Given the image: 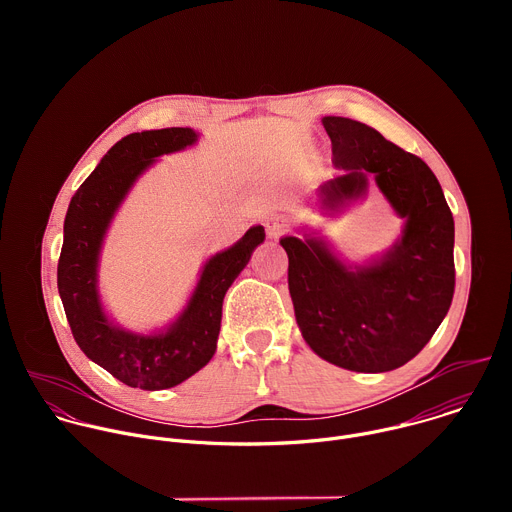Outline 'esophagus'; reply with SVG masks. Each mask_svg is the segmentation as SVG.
<instances>
[{
	"mask_svg": "<svg viewBox=\"0 0 512 512\" xmlns=\"http://www.w3.org/2000/svg\"><path fill=\"white\" fill-rule=\"evenodd\" d=\"M287 221L283 216H271V218H267V223H265V229H267V235L269 237H273V239H277L279 235H283L285 231H287Z\"/></svg>",
	"mask_w": 512,
	"mask_h": 512,
	"instance_id": "obj_1",
	"label": "esophagus"
}]
</instances>
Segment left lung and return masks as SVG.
<instances>
[{
    "label": "left lung",
    "mask_w": 512,
    "mask_h": 512,
    "mask_svg": "<svg viewBox=\"0 0 512 512\" xmlns=\"http://www.w3.org/2000/svg\"><path fill=\"white\" fill-rule=\"evenodd\" d=\"M336 174L320 184L326 218L362 200L375 182L403 218L395 243L362 263L346 261L320 231L302 227L279 245L306 344L354 373H387L409 362L440 328L454 298V216L440 182L423 160L377 129L324 117Z\"/></svg>",
    "instance_id": "left-lung-1"
}]
</instances>
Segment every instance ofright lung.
Wrapping results in <instances>:
<instances>
[{"instance_id": "right-lung-1", "label": "right lung", "mask_w": 512, "mask_h": 512, "mask_svg": "<svg viewBox=\"0 0 512 512\" xmlns=\"http://www.w3.org/2000/svg\"><path fill=\"white\" fill-rule=\"evenodd\" d=\"M198 137L190 127L125 135L101 158L66 210L58 259V294L66 320L81 350L127 387L170 389L206 367L216 352L227 289L265 241V229L255 225L229 249L210 255L186 304L166 326L131 330L107 312L99 265L115 214L158 158L190 148Z\"/></svg>"}]
</instances>
